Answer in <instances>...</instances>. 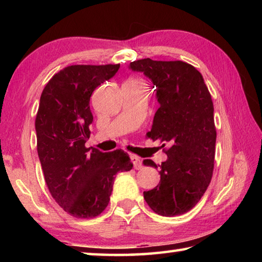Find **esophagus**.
Masks as SVG:
<instances>
[{"mask_svg": "<svg viewBox=\"0 0 262 262\" xmlns=\"http://www.w3.org/2000/svg\"><path fill=\"white\" fill-rule=\"evenodd\" d=\"M130 159H132V162H133V165H134V168H136V170H141L142 166H143V164H142L141 159L137 157V156H134V155H133V156H130Z\"/></svg>", "mask_w": 262, "mask_h": 262, "instance_id": "1", "label": "esophagus"}]
</instances>
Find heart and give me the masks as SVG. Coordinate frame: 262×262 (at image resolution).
I'll return each instance as SVG.
<instances>
[{"instance_id":"obj_1","label":"heart","mask_w":262,"mask_h":262,"mask_svg":"<svg viewBox=\"0 0 262 262\" xmlns=\"http://www.w3.org/2000/svg\"><path fill=\"white\" fill-rule=\"evenodd\" d=\"M127 82H130V83H135V82H140V81H139V79H134V78H133V79H129V81H127Z\"/></svg>"}]
</instances>
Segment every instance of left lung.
I'll return each mask as SVG.
<instances>
[{
    "label": "left lung",
    "mask_w": 262,
    "mask_h": 262,
    "mask_svg": "<svg viewBox=\"0 0 262 262\" xmlns=\"http://www.w3.org/2000/svg\"><path fill=\"white\" fill-rule=\"evenodd\" d=\"M156 85L159 108L148 134L154 141L170 144L162 163L157 187L144 192L148 206L162 216L185 214L200 201L214 171L216 128L214 105L202 75L183 61L132 62ZM147 166L157 167L151 159Z\"/></svg>",
    "instance_id": "1"
}]
</instances>
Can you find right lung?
I'll use <instances>...</instances> for the list:
<instances>
[{
	"label": "right lung",
	"mask_w": 262,
	"mask_h": 262,
	"mask_svg": "<svg viewBox=\"0 0 262 262\" xmlns=\"http://www.w3.org/2000/svg\"><path fill=\"white\" fill-rule=\"evenodd\" d=\"M120 64H75L55 74L40 97L35 117L37 150L52 196L77 219L100 215L110 202L115 174L133 163L123 150L86 148L94 120L90 97Z\"/></svg>",
	"instance_id": "right-lung-1"
}]
</instances>
